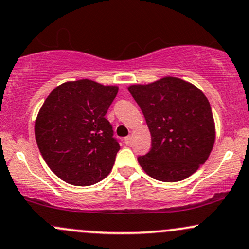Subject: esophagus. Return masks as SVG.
<instances>
[{"label": "esophagus", "mask_w": 249, "mask_h": 249, "mask_svg": "<svg viewBox=\"0 0 249 249\" xmlns=\"http://www.w3.org/2000/svg\"><path fill=\"white\" fill-rule=\"evenodd\" d=\"M124 142L126 143L127 146H128V145H131V142H132V137H131V136H128V137L125 138V139H124Z\"/></svg>", "instance_id": "34e87169"}]
</instances>
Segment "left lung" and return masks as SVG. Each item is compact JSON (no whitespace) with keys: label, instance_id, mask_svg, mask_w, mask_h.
Here are the masks:
<instances>
[{"label":"left lung","instance_id":"obj_1","mask_svg":"<svg viewBox=\"0 0 249 249\" xmlns=\"http://www.w3.org/2000/svg\"><path fill=\"white\" fill-rule=\"evenodd\" d=\"M127 89L151 132V149L138 158L143 172L162 182L182 181L193 175L208 160L215 140L214 119L206 96L193 83L174 76Z\"/></svg>","mask_w":249,"mask_h":249}]
</instances>
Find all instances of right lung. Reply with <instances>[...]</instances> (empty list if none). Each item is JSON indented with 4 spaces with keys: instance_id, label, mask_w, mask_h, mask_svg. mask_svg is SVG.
Here are the masks:
<instances>
[{
    "instance_id": "obj_1",
    "label": "right lung",
    "mask_w": 249,
    "mask_h": 249,
    "mask_svg": "<svg viewBox=\"0 0 249 249\" xmlns=\"http://www.w3.org/2000/svg\"><path fill=\"white\" fill-rule=\"evenodd\" d=\"M118 87L82 79L55 87L39 110L36 142L50 169L71 185L97 183L111 172L121 146L106 118Z\"/></svg>"
}]
</instances>
